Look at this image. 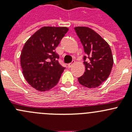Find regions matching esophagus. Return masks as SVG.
<instances>
[{
    "mask_svg": "<svg viewBox=\"0 0 132 132\" xmlns=\"http://www.w3.org/2000/svg\"><path fill=\"white\" fill-rule=\"evenodd\" d=\"M74 63H75V61H73V62H71V63L68 64V67L69 68H71V67H72V66H73V65L74 64Z\"/></svg>",
    "mask_w": 132,
    "mask_h": 132,
    "instance_id": "1",
    "label": "esophagus"
}]
</instances>
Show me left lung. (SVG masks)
<instances>
[{"label":"left lung","mask_w":132,"mask_h":132,"mask_svg":"<svg viewBox=\"0 0 132 132\" xmlns=\"http://www.w3.org/2000/svg\"><path fill=\"white\" fill-rule=\"evenodd\" d=\"M75 30L86 54L84 57L85 72L78 80L84 87L95 88L105 81L111 72L114 63L111 49L107 41L93 29L76 27Z\"/></svg>","instance_id":"left-lung-1"}]
</instances>
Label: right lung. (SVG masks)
<instances>
[{"mask_svg": "<svg viewBox=\"0 0 132 132\" xmlns=\"http://www.w3.org/2000/svg\"><path fill=\"white\" fill-rule=\"evenodd\" d=\"M68 30L66 27H43L25 43L20 55L22 73L38 91H48L57 84L65 68L59 63L55 49Z\"/></svg>", "mask_w": 132, "mask_h": 132, "instance_id": "obj_1", "label": "right lung"}]
</instances>
